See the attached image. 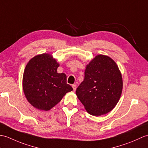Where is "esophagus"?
<instances>
[{
  "label": "esophagus",
  "instance_id": "1",
  "mask_svg": "<svg viewBox=\"0 0 148 148\" xmlns=\"http://www.w3.org/2000/svg\"><path fill=\"white\" fill-rule=\"evenodd\" d=\"M72 88H73V90L75 92V91H76V84H72Z\"/></svg>",
  "mask_w": 148,
  "mask_h": 148
}]
</instances>
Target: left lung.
Segmentation results:
<instances>
[{"instance_id": "1", "label": "left lung", "mask_w": 148, "mask_h": 148, "mask_svg": "<svg viewBox=\"0 0 148 148\" xmlns=\"http://www.w3.org/2000/svg\"><path fill=\"white\" fill-rule=\"evenodd\" d=\"M123 79L118 65L109 56H95L84 71L76 94L90 114L99 116L114 108L121 95Z\"/></svg>"}]
</instances>
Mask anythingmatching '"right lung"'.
Listing matches in <instances>:
<instances>
[{"mask_svg":"<svg viewBox=\"0 0 148 148\" xmlns=\"http://www.w3.org/2000/svg\"><path fill=\"white\" fill-rule=\"evenodd\" d=\"M59 63L49 53L31 58L23 76V92L31 105L40 111H49L73 88L67 84L64 73H58Z\"/></svg>","mask_w":148,"mask_h":148,"instance_id":"right-lung-1","label":"right lung"}]
</instances>
